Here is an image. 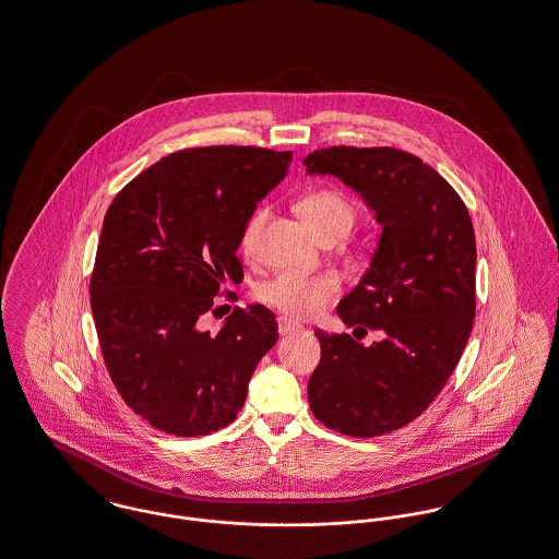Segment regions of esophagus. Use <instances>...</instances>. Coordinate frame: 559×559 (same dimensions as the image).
Returning a JSON list of instances; mask_svg holds the SVG:
<instances>
[{
    "instance_id": "34e87169",
    "label": "esophagus",
    "mask_w": 559,
    "mask_h": 559,
    "mask_svg": "<svg viewBox=\"0 0 559 559\" xmlns=\"http://www.w3.org/2000/svg\"><path fill=\"white\" fill-rule=\"evenodd\" d=\"M299 329H301V325H297L296 321H292V319H287V317H281V319H278V333H281V335L296 333Z\"/></svg>"
}]
</instances>
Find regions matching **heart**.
I'll return each mask as SVG.
<instances>
[{
  "instance_id": "obj_1",
  "label": "heart",
  "mask_w": 559,
  "mask_h": 559,
  "mask_svg": "<svg viewBox=\"0 0 559 559\" xmlns=\"http://www.w3.org/2000/svg\"><path fill=\"white\" fill-rule=\"evenodd\" d=\"M299 213L308 219V224L323 240L333 236H346L357 219L355 204L342 192L328 190V188L308 192L301 198ZM267 217H270V209L260 206L251 213V217L242 226L240 249L245 255L253 258L260 251L263 226ZM340 292H342V283L335 274H329V272L306 274V272L285 270L263 281L262 285L255 289V297L267 308L278 310L289 319H312L321 310H325L329 304L340 296Z\"/></svg>"
}]
</instances>
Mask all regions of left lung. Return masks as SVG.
<instances>
[{
  "mask_svg": "<svg viewBox=\"0 0 559 559\" xmlns=\"http://www.w3.org/2000/svg\"><path fill=\"white\" fill-rule=\"evenodd\" d=\"M361 194L382 234L359 285L337 304L350 333L317 329L321 362L308 382L317 420L378 437L418 418L441 393L475 321V231L456 190L418 156L394 147L333 145L304 158Z\"/></svg>",
  "mask_w": 559,
  "mask_h": 559,
  "instance_id": "left-lung-1",
  "label": "left lung"
}]
</instances>
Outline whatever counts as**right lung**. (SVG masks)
<instances>
[{
    "label": "right lung",
    "instance_id": "right-lung-1",
    "mask_svg": "<svg viewBox=\"0 0 559 559\" xmlns=\"http://www.w3.org/2000/svg\"><path fill=\"white\" fill-rule=\"evenodd\" d=\"M292 152L211 145L168 154L109 204L91 308L103 361L134 414L177 437L228 427L249 380L276 344L262 304L200 328L224 285L242 281L240 231L287 175ZM230 297V294H226Z\"/></svg>",
    "mask_w": 559,
    "mask_h": 559
}]
</instances>
